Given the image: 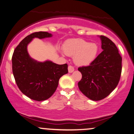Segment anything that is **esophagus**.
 Segmentation results:
<instances>
[{
	"label": "esophagus",
	"mask_w": 134,
	"mask_h": 134,
	"mask_svg": "<svg viewBox=\"0 0 134 134\" xmlns=\"http://www.w3.org/2000/svg\"><path fill=\"white\" fill-rule=\"evenodd\" d=\"M68 68L69 72H72L74 71V67L72 66H71V65L68 66Z\"/></svg>",
	"instance_id": "obj_1"
}]
</instances>
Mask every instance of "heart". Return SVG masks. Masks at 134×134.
<instances>
[{
  "instance_id": "b5f03b06",
  "label": "heart",
  "mask_w": 134,
  "mask_h": 134,
  "mask_svg": "<svg viewBox=\"0 0 134 134\" xmlns=\"http://www.w3.org/2000/svg\"><path fill=\"white\" fill-rule=\"evenodd\" d=\"M64 52L69 56L74 57V62L78 66L90 65L95 60L98 53V46L82 39L68 41L63 47Z\"/></svg>"
}]
</instances>
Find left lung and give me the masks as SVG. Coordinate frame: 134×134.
Returning <instances> with one entry per match:
<instances>
[{
	"label": "left lung",
	"instance_id": "1",
	"mask_svg": "<svg viewBox=\"0 0 134 134\" xmlns=\"http://www.w3.org/2000/svg\"><path fill=\"white\" fill-rule=\"evenodd\" d=\"M100 38L103 51L88 66L78 68L82 74L79 90L94 101L105 98L113 91L122 72V57L115 44L105 36Z\"/></svg>",
	"mask_w": 134,
	"mask_h": 134
}]
</instances>
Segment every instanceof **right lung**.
I'll return each mask as SVG.
<instances>
[{"label": "right lung", "instance_id": "obj_1", "mask_svg": "<svg viewBox=\"0 0 134 134\" xmlns=\"http://www.w3.org/2000/svg\"><path fill=\"white\" fill-rule=\"evenodd\" d=\"M52 37L47 32H36L20 42L12 55V71L21 92L36 101H44L54 93L60 78L67 74L68 65H57L50 61L44 63L34 61L29 57L27 46L34 37Z\"/></svg>", "mask_w": 134, "mask_h": 134}]
</instances>
